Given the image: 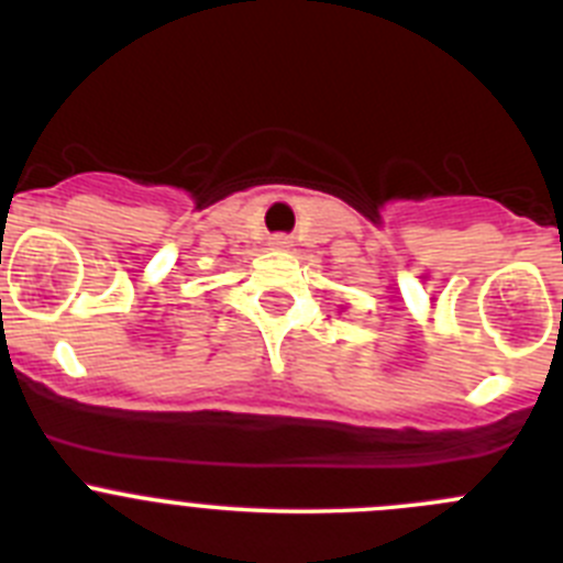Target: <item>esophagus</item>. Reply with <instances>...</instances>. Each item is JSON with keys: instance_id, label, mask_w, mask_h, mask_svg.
Returning <instances> with one entry per match:
<instances>
[{"instance_id": "esophagus-1", "label": "esophagus", "mask_w": 563, "mask_h": 563, "mask_svg": "<svg viewBox=\"0 0 563 563\" xmlns=\"http://www.w3.org/2000/svg\"><path fill=\"white\" fill-rule=\"evenodd\" d=\"M271 245L276 247V251H285V247L290 245V242H287V236H273V239H271Z\"/></svg>"}]
</instances>
